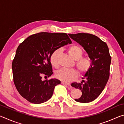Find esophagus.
Wrapping results in <instances>:
<instances>
[{
	"instance_id": "34e87169",
	"label": "esophagus",
	"mask_w": 124,
	"mask_h": 124,
	"mask_svg": "<svg viewBox=\"0 0 124 124\" xmlns=\"http://www.w3.org/2000/svg\"><path fill=\"white\" fill-rule=\"evenodd\" d=\"M61 84H65V85H70V83H66V82H64V81H62Z\"/></svg>"
}]
</instances>
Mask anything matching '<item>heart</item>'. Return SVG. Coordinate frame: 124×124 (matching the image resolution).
<instances>
[{
	"label": "heart",
	"mask_w": 124,
	"mask_h": 124,
	"mask_svg": "<svg viewBox=\"0 0 124 124\" xmlns=\"http://www.w3.org/2000/svg\"><path fill=\"white\" fill-rule=\"evenodd\" d=\"M68 54L72 58L76 60V66L81 74H85L89 72L92 67V60L89 57H82L83 50L78 46L72 45L69 47ZM61 52V49L54 50L50 56V60L52 66L57 68L58 67V57ZM55 76L58 79L64 82H70L77 78L78 73L74 69L62 68L56 72Z\"/></svg>",
	"instance_id": "b5f03b06"
}]
</instances>
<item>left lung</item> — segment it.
Wrapping results in <instances>:
<instances>
[{
	"label": "left lung",
	"instance_id": "left-lung-1",
	"mask_svg": "<svg viewBox=\"0 0 124 124\" xmlns=\"http://www.w3.org/2000/svg\"><path fill=\"white\" fill-rule=\"evenodd\" d=\"M69 35L84 48L92 63L81 82L71 84L72 86L82 92L81 97L75 101L80 103L92 102L101 93L109 77L111 57L108 47L105 42L93 34L81 33Z\"/></svg>",
	"mask_w": 124,
	"mask_h": 124
}]
</instances>
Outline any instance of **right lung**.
<instances>
[{
  "label": "right lung",
  "instance_id": "obj_1",
  "mask_svg": "<svg viewBox=\"0 0 124 124\" xmlns=\"http://www.w3.org/2000/svg\"><path fill=\"white\" fill-rule=\"evenodd\" d=\"M72 43L66 33L41 32L28 37L20 44L12 61L15 85L29 102L40 104L53 95L54 87L61 84L57 79L42 80V75L53 74L50 58L56 49Z\"/></svg>",
  "mask_w": 124,
  "mask_h": 124
}]
</instances>
